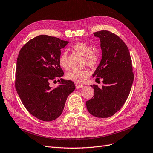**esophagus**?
Wrapping results in <instances>:
<instances>
[{"mask_svg": "<svg viewBox=\"0 0 153 153\" xmlns=\"http://www.w3.org/2000/svg\"><path fill=\"white\" fill-rule=\"evenodd\" d=\"M83 85H79V84H75V87L76 89H79V88H83Z\"/></svg>", "mask_w": 153, "mask_h": 153, "instance_id": "obj_1", "label": "esophagus"}]
</instances>
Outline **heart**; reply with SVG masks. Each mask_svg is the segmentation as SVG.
I'll list each match as a JSON object with an SVG mask.
<instances>
[{"label": "heart", "mask_w": 153, "mask_h": 153, "mask_svg": "<svg viewBox=\"0 0 153 153\" xmlns=\"http://www.w3.org/2000/svg\"><path fill=\"white\" fill-rule=\"evenodd\" d=\"M71 49L77 53L84 56V62L90 68L95 67L99 62L98 54L93 51L90 45L84 42H78L71 46ZM59 63L64 70L69 68L68 62V53L67 51H63L59 57ZM90 75L89 71L86 70H71L66 74V78L70 81L76 83H83Z\"/></svg>", "instance_id": "heart-1"}]
</instances>
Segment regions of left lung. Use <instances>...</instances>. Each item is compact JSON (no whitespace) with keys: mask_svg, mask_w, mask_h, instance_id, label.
Wrapping results in <instances>:
<instances>
[{"mask_svg":"<svg viewBox=\"0 0 153 153\" xmlns=\"http://www.w3.org/2000/svg\"><path fill=\"white\" fill-rule=\"evenodd\" d=\"M100 39L102 59L93 77L103 79L104 85H91L94 96L86 102L89 113L97 118H108L118 111L128 98L134 79L129 49L119 37L110 31L94 32Z\"/></svg>","mask_w":153,"mask_h":153,"instance_id":"1","label":"left lung"}]
</instances>
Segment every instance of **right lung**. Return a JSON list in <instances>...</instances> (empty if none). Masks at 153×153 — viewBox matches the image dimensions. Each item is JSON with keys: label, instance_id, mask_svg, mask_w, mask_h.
<instances>
[{"label": "right lung", "instance_id": "obj_1", "mask_svg": "<svg viewBox=\"0 0 153 153\" xmlns=\"http://www.w3.org/2000/svg\"><path fill=\"white\" fill-rule=\"evenodd\" d=\"M68 41L51 36L39 35L20 49L16 70L15 86L27 110L37 118L52 121L62 114L69 94L75 89L72 81L64 80L59 63L60 49ZM61 83L52 89L51 81Z\"/></svg>", "mask_w": 153, "mask_h": 153}]
</instances>
